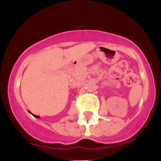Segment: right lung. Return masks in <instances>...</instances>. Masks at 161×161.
<instances>
[{
    "label": "right lung",
    "mask_w": 161,
    "mask_h": 161,
    "mask_svg": "<svg viewBox=\"0 0 161 161\" xmlns=\"http://www.w3.org/2000/svg\"><path fill=\"white\" fill-rule=\"evenodd\" d=\"M29 113H30V114H32V116H34V117H36V118H39V117H40V116H37V115H35V114H32V113H31L30 111H29Z\"/></svg>",
    "instance_id": "add662e5"
}]
</instances>
